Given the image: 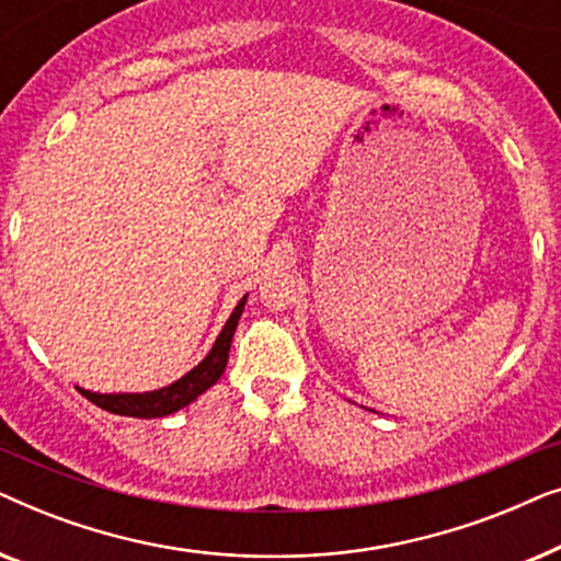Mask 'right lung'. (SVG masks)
<instances>
[{
	"instance_id": "add662e5",
	"label": "right lung",
	"mask_w": 561,
	"mask_h": 561,
	"mask_svg": "<svg viewBox=\"0 0 561 561\" xmlns=\"http://www.w3.org/2000/svg\"><path fill=\"white\" fill-rule=\"evenodd\" d=\"M244 309V298L234 306L232 317L227 319L225 329L214 342V347L209 355H206L202 363H198L194 370L183 375L181 380H175L173 386L152 390V393H114V396H104V393H91V390H81L83 396L89 398L91 403H96L99 409L110 411V413H119V416H135V419H156V416H168V413L183 409L191 401H196L198 396L204 393L206 388H211L214 382L221 378L227 367V357H229V347H232V336L237 329V321L242 317Z\"/></svg>"
}]
</instances>
